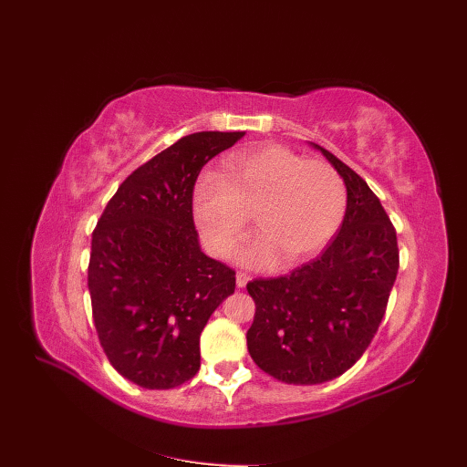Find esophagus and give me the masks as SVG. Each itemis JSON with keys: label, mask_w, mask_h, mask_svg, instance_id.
<instances>
[{"label": "esophagus", "mask_w": 467, "mask_h": 467, "mask_svg": "<svg viewBox=\"0 0 467 467\" xmlns=\"http://www.w3.org/2000/svg\"><path fill=\"white\" fill-rule=\"evenodd\" d=\"M248 281H250V277L246 273H236V286L238 288H244L248 285Z\"/></svg>", "instance_id": "esophagus-1"}]
</instances>
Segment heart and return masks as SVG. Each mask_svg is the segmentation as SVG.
I'll list each match as a JSON object with an SVG mask.
<instances>
[{
    "label": "heart",
    "mask_w": 467,
    "mask_h": 467,
    "mask_svg": "<svg viewBox=\"0 0 467 467\" xmlns=\"http://www.w3.org/2000/svg\"><path fill=\"white\" fill-rule=\"evenodd\" d=\"M192 210L213 255H227L246 236L254 215L260 236L236 252V262L267 269L281 260L292 267L333 238L347 210V188L331 165L279 144H262L233 153L227 179L203 172Z\"/></svg>",
    "instance_id": "b5f03b06"
}]
</instances>
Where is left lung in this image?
Wrapping results in <instances>:
<instances>
[{"label":"left lung","mask_w":467,"mask_h":467,"mask_svg":"<svg viewBox=\"0 0 467 467\" xmlns=\"http://www.w3.org/2000/svg\"><path fill=\"white\" fill-rule=\"evenodd\" d=\"M347 186V213L319 257L277 279H255L248 352L288 385H319L348 371L381 323L399 273L396 231L368 182L312 144Z\"/></svg>","instance_id":"left-lung-1"}]
</instances>
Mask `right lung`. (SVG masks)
<instances>
[{
    "label": "right lung",
    "instance_id": "obj_1",
    "mask_svg": "<svg viewBox=\"0 0 467 467\" xmlns=\"http://www.w3.org/2000/svg\"><path fill=\"white\" fill-rule=\"evenodd\" d=\"M246 132H194L138 167L103 210L88 290L111 366L130 383L165 390L200 369V335L234 292V271L205 255L192 217L202 167Z\"/></svg>",
    "mask_w": 467,
    "mask_h": 467
}]
</instances>
